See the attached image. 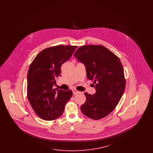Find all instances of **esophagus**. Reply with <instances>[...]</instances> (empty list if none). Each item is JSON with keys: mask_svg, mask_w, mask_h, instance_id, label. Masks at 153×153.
<instances>
[{"mask_svg": "<svg viewBox=\"0 0 153 153\" xmlns=\"http://www.w3.org/2000/svg\"><path fill=\"white\" fill-rule=\"evenodd\" d=\"M72 92H73V95H76L79 93V92L78 91H77L76 89H72Z\"/></svg>", "mask_w": 153, "mask_h": 153, "instance_id": "esophagus-1", "label": "esophagus"}]
</instances>
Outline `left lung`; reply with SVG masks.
Returning a JSON list of instances; mask_svg holds the SVG:
<instances>
[{
  "mask_svg": "<svg viewBox=\"0 0 153 153\" xmlns=\"http://www.w3.org/2000/svg\"><path fill=\"white\" fill-rule=\"evenodd\" d=\"M74 56L84 64L87 78L94 81L96 89L94 95L84 93L86 101L81 112L95 120L107 116L117 107L126 87L119 58L105 47L93 45L81 46Z\"/></svg>",
  "mask_w": 153,
  "mask_h": 153,
  "instance_id": "left-lung-1",
  "label": "left lung"
}]
</instances>
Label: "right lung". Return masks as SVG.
Here are the masks:
<instances>
[{"label": "right lung", "instance_id": "obj_1", "mask_svg": "<svg viewBox=\"0 0 153 153\" xmlns=\"http://www.w3.org/2000/svg\"><path fill=\"white\" fill-rule=\"evenodd\" d=\"M77 46L58 45L45 49L30 64L27 73V98L36 115L45 120L60 117L73 95L71 90L53 89L61 76V67L72 56Z\"/></svg>", "mask_w": 153, "mask_h": 153}]
</instances>
